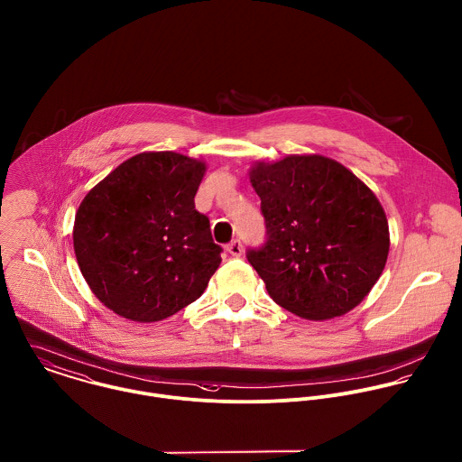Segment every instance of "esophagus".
Segmentation results:
<instances>
[{
  "mask_svg": "<svg viewBox=\"0 0 462 462\" xmlns=\"http://www.w3.org/2000/svg\"><path fill=\"white\" fill-rule=\"evenodd\" d=\"M226 252L232 255V257H241L243 255V243L239 239H234L232 243L226 245Z\"/></svg>",
  "mask_w": 462,
  "mask_h": 462,
  "instance_id": "1",
  "label": "esophagus"
}]
</instances>
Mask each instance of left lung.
<instances>
[{"label": "left lung", "mask_w": 462, "mask_h": 462, "mask_svg": "<svg viewBox=\"0 0 462 462\" xmlns=\"http://www.w3.org/2000/svg\"><path fill=\"white\" fill-rule=\"evenodd\" d=\"M250 182L261 198L266 243L246 259L273 301L314 321L357 307L389 254L387 217L368 185L321 155L259 162Z\"/></svg>", "instance_id": "left-lung-1"}]
</instances>
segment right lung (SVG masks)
Instances as JSON below:
<instances>
[{"label":"right lung","mask_w":462,"mask_h":462,"mask_svg":"<svg viewBox=\"0 0 462 462\" xmlns=\"http://www.w3.org/2000/svg\"><path fill=\"white\" fill-rule=\"evenodd\" d=\"M205 164L144 152L94 185L79 207L73 245L96 298L152 323L198 300L221 263L210 223L194 208Z\"/></svg>","instance_id":"add662e5"}]
</instances>
